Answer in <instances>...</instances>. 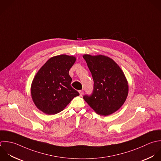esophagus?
<instances>
[{
  "label": "esophagus",
  "instance_id": "esophagus-1",
  "mask_svg": "<svg viewBox=\"0 0 161 161\" xmlns=\"http://www.w3.org/2000/svg\"><path fill=\"white\" fill-rule=\"evenodd\" d=\"M79 93H80V96H82L83 95V90H79Z\"/></svg>",
  "mask_w": 161,
  "mask_h": 161
}]
</instances>
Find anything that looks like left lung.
Masks as SVG:
<instances>
[{"mask_svg": "<svg viewBox=\"0 0 161 161\" xmlns=\"http://www.w3.org/2000/svg\"><path fill=\"white\" fill-rule=\"evenodd\" d=\"M83 57L94 81L92 93L84 95V100L99 115L107 116L114 113L128 95L129 86L124 73L107 56L85 54Z\"/></svg>", "mask_w": 161, "mask_h": 161, "instance_id": "1", "label": "left lung"}]
</instances>
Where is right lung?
<instances>
[{"label":"right lung","mask_w":161,"mask_h":161,"mask_svg":"<svg viewBox=\"0 0 161 161\" xmlns=\"http://www.w3.org/2000/svg\"><path fill=\"white\" fill-rule=\"evenodd\" d=\"M76 58L65 54L51 58L36 75L31 85L32 100L47 115L61 112L79 93L71 86L69 71Z\"/></svg>","instance_id":"1"}]
</instances>
